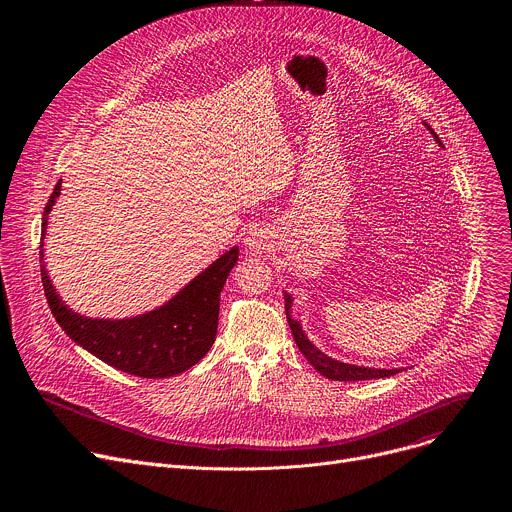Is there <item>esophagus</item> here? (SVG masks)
Listing matches in <instances>:
<instances>
[{
    "instance_id": "obj_1",
    "label": "esophagus",
    "mask_w": 512,
    "mask_h": 512,
    "mask_svg": "<svg viewBox=\"0 0 512 512\" xmlns=\"http://www.w3.org/2000/svg\"><path fill=\"white\" fill-rule=\"evenodd\" d=\"M247 247L251 249V251H255V253H261V251H265V235L263 233H251L249 237H247Z\"/></svg>"
}]
</instances>
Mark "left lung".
<instances>
[{
	"label": "left lung",
	"instance_id": "obj_1",
	"mask_svg": "<svg viewBox=\"0 0 512 512\" xmlns=\"http://www.w3.org/2000/svg\"><path fill=\"white\" fill-rule=\"evenodd\" d=\"M425 127L433 135V139L442 145V141H440V137H437V133L427 123H425ZM283 298H285V316H287L291 334H294V340H296L300 352L306 356V360L312 364V367L320 375H324L326 379H332V381H367V379H383V377H391V375L399 373V369H391V371H387V369H369V367H358V364H348V362H340V360L330 358L328 354L318 350L308 340V336L304 334L300 322L289 316V312H291V296L285 294Z\"/></svg>",
	"mask_w": 512,
	"mask_h": 512
}]
</instances>
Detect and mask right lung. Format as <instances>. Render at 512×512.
Wrapping results in <instances>:
<instances>
[{"label":"right lung","instance_id":"add662e5","mask_svg":"<svg viewBox=\"0 0 512 512\" xmlns=\"http://www.w3.org/2000/svg\"><path fill=\"white\" fill-rule=\"evenodd\" d=\"M60 184L50 194L42 216V239L48 214L60 194ZM44 243H40L42 285L60 328L117 371L141 379H166L188 371L210 350L216 338L223 285L239 261V247L218 257L196 275L164 306L125 320H99L72 312L56 294L44 267Z\"/></svg>","mask_w":512,"mask_h":512}]
</instances>
